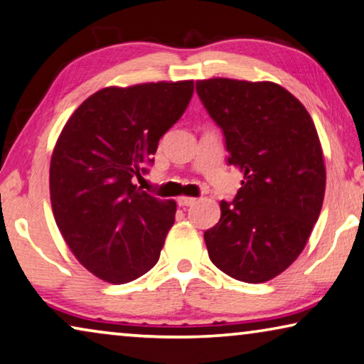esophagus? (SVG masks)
I'll return each mask as SVG.
<instances>
[{"mask_svg": "<svg viewBox=\"0 0 364 364\" xmlns=\"http://www.w3.org/2000/svg\"><path fill=\"white\" fill-rule=\"evenodd\" d=\"M196 198H193V196H180L178 198V204L180 205H193L194 203H196Z\"/></svg>", "mask_w": 364, "mask_h": 364, "instance_id": "obj_1", "label": "esophagus"}]
</instances>
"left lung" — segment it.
<instances>
[{
  "mask_svg": "<svg viewBox=\"0 0 364 364\" xmlns=\"http://www.w3.org/2000/svg\"><path fill=\"white\" fill-rule=\"evenodd\" d=\"M222 129L229 165L243 173L220 219L204 232L210 262L243 283H264L291 267L321 215L323 154L311 114L271 81H196Z\"/></svg>",
  "mask_w": 364,
  "mask_h": 364,
  "instance_id": "8db88e82",
  "label": "left lung"
}]
</instances>
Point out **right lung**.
<instances>
[{
  "label": "right lung",
  "mask_w": 364,
  "mask_h": 364,
  "mask_svg": "<svg viewBox=\"0 0 364 364\" xmlns=\"http://www.w3.org/2000/svg\"><path fill=\"white\" fill-rule=\"evenodd\" d=\"M194 83L109 86L81 102L50 160V203L62 235L97 278L124 284L159 262L176 203L142 191L159 140L183 116Z\"/></svg>",
  "instance_id": "right-lung-1"
}]
</instances>
